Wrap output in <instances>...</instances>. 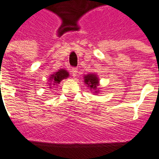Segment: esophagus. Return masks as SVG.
<instances>
[{
	"instance_id": "1",
	"label": "esophagus",
	"mask_w": 159,
	"mask_h": 159,
	"mask_svg": "<svg viewBox=\"0 0 159 159\" xmlns=\"http://www.w3.org/2000/svg\"><path fill=\"white\" fill-rule=\"evenodd\" d=\"M77 72H78V70H77V68H72L71 69V74H72V76H76L77 75Z\"/></svg>"
}]
</instances>
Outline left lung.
I'll list each match as a JSON object with an SVG mask.
<instances>
[{
	"instance_id": "1",
	"label": "left lung",
	"mask_w": 159,
	"mask_h": 159,
	"mask_svg": "<svg viewBox=\"0 0 159 159\" xmlns=\"http://www.w3.org/2000/svg\"><path fill=\"white\" fill-rule=\"evenodd\" d=\"M84 83L86 85H88V87H89L90 89L93 90V92L95 93L99 92L97 90V87L99 86V78L95 74L90 73L84 76Z\"/></svg>"
}]
</instances>
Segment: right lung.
Returning <instances> with one entry per match:
<instances>
[{"label": "right lung", "instance_id": "right-lung-1", "mask_svg": "<svg viewBox=\"0 0 159 159\" xmlns=\"http://www.w3.org/2000/svg\"><path fill=\"white\" fill-rule=\"evenodd\" d=\"M69 76V72H67V70L64 69L59 70L58 71H56L55 73H53L52 75L50 76L49 77V84H52V85H57L59 84L63 79H66ZM51 86V85H50Z\"/></svg>", "mask_w": 159, "mask_h": 159}]
</instances>
